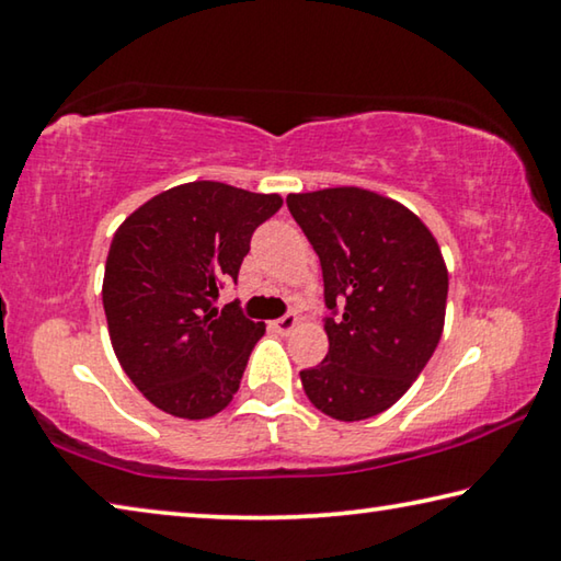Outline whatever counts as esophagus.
Here are the masks:
<instances>
[{
    "label": "esophagus",
    "instance_id": "1",
    "mask_svg": "<svg viewBox=\"0 0 561 561\" xmlns=\"http://www.w3.org/2000/svg\"><path fill=\"white\" fill-rule=\"evenodd\" d=\"M299 324V319H297V314H294V311H287V314L284 317H279L277 321H272V327L279 331V334H289V331H294V327Z\"/></svg>",
    "mask_w": 561,
    "mask_h": 561
}]
</instances>
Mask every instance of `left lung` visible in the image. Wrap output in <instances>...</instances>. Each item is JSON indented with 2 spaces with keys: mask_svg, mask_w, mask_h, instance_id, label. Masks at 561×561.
Masks as SVG:
<instances>
[{
  "mask_svg": "<svg viewBox=\"0 0 561 561\" xmlns=\"http://www.w3.org/2000/svg\"><path fill=\"white\" fill-rule=\"evenodd\" d=\"M324 274L329 354L304 368L321 413L366 421L401 398L438 346L448 270L428 227L371 190L329 187L287 197Z\"/></svg>",
  "mask_w": 561,
  "mask_h": 561,
  "instance_id": "obj_1",
  "label": "left lung"
}]
</instances>
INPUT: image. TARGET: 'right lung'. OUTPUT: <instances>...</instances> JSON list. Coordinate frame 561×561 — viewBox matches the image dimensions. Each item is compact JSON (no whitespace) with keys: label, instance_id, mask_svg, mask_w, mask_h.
Here are the masks:
<instances>
[{"label":"right lung","instance_id":"right-lung-1","mask_svg":"<svg viewBox=\"0 0 561 561\" xmlns=\"http://www.w3.org/2000/svg\"><path fill=\"white\" fill-rule=\"evenodd\" d=\"M279 207V195L197 180L140 205L113 234L103 277L111 344L160 411L201 421L232 401L264 324L240 301L217 311L215 297Z\"/></svg>","mask_w":561,"mask_h":561}]
</instances>
